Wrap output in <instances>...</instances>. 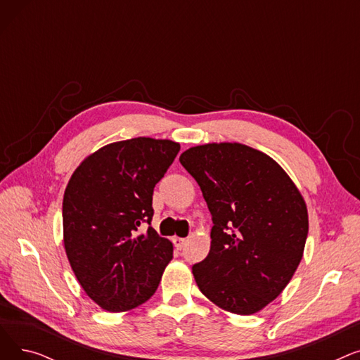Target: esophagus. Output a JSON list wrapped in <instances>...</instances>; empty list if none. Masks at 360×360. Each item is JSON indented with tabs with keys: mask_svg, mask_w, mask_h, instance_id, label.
<instances>
[{
	"mask_svg": "<svg viewBox=\"0 0 360 360\" xmlns=\"http://www.w3.org/2000/svg\"><path fill=\"white\" fill-rule=\"evenodd\" d=\"M172 242H174V245H175V248H176V250H182V248H184V245H185V242H186V239L175 236V238L172 239Z\"/></svg>",
	"mask_w": 360,
	"mask_h": 360,
	"instance_id": "obj_1",
	"label": "esophagus"
}]
</instances>
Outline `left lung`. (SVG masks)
<instances>
[{
    "instance_id": "left-lung-1",
    "label": "left lung",
    "mask_w": 360,
    "mask_h": 360,
    "mask_svg": "<svg viewBox=\"0 0 360 360\" xmlns=\"http://www.w3.org/2000/svg\"><path fill=\"white\" fill-rule=\"evenodd\" d=\"M179 162L200 185L214 223L209 255L193 266L198 289L236 315L264 309L304 257V197L274 159L240 143L190 147Z\"/></svg>"
}]
</instances>
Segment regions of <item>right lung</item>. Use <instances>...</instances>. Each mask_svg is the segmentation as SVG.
<instances>
[{"mask_svg":"<svg viewBox=\"0 0 360 360\" xmlns=\"http://www.w3.org/2000/svg\"><path fill=\"white\" fill-rule=\"evenodd\" d=\"M181 146L137 137L106 144L71 175L63 201V240L86 295L109 312L140 307L155 295L174 245L148 226L155 185Z\"/></svg>","mask_w":360,"mask_h":360,"instance_id":"obj_1","label":"right lung"}]
</instances>
